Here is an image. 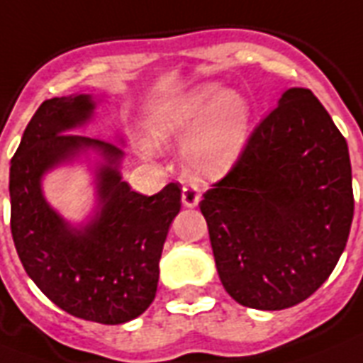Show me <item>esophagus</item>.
Instances as JSON below:
<instances>
[{
    "label": "esophagus",
    "instance_id": "esophagus-1",
    "mask_svg": "<svg viewBox=\"0 0 363 363\" xmlns=\"http://www.w3.org/2000/svg\"><path fill=\"white\" fill-rule=\"evenodd\" d=\"M182 202H184L185 208H195L200 202V193L196 187L193 185H185L182 189Z\"/></svg>",
    "mask_w": 363,
    "mask_h": 363
}]
</instances>
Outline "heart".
Returning a JSON list of instances; mask_svg holds the SVG:
<instances>
[{"instance_id": "obj_1", "label": "heart", "mask_w": 363, "mask_h": 363, "mask_svg": "<svg viewBox=\"0 0 363 363\" xmlns=\"http://www.w3.org/2000/svg\"><path fill=\"white\" fill-rule=\"evenodd\" d=\"M251 106L245 97L208 82L164 101L150 136L159 146L184 144L182 164L191 178L213 182L236 167L247 146Z\"/></svg>"}]
</instances>
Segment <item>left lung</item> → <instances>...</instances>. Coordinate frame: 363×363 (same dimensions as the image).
<instances>
[{
  "label": "left lung",
  "instance_id": "left-lung-1",
  "mask_svg": "<svg viewBox=\"0 0 363 363\" xmlns=\"http://www.w3.org/2000/svg\"><path fill=\"white\" fill-rule=\"evenodd\" d=\"M200 211L238 303L279 311L328 279L354 216L352 170L347 140L311 89L281 95Z\"/></svg>",
  "mask_w": 363,
  "mask_h": 363
}]
</instances>
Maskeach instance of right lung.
I'll use <instances>...</instances> for the list:
<instances>
[{
    "label": "right lung",
    "mask_w": 363,
    "mask_h": 363,
    "mask_svg": "<svg viewBox=\"0 0 363 363\" xmlns=\"http://www.w3.org/2000/svg\"><path fill=\"white\" fill-rule=\"evenodd\" d=\"M97 101L88 94L40 104L11 159V232L26 274L43 294L72 317L123 324L155 298L159 260L182 191L168 184L157 195L136 193L121 178L123 150L74 135L94 120ZM98 155L94 216L72 225L44 199V174L82 155Z\"/></svg>",
    "instance_id": "add662e5"
}]
</instances>
